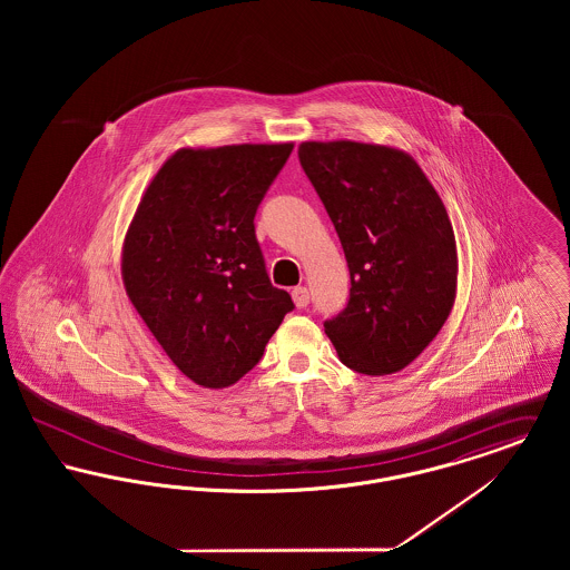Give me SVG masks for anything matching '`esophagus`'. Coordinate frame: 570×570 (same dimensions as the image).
Masks as SVG:
<instances>
[{"mask_svg": "<svg viewBox=\"0 0 570 570\" xmlns=\"http://www.w3.org/2000/svg\"><path fill=\"white\" fill-rule=\"evenodd\" d=\"M293 301H295V305H297L298 309H301V307H305V305L309 303V293H307V288H305V286H297V288L293 291Z\"/></svg>", "mask_w": 570, "mask_h": 570, "instance_id": "esophagus-1", "label": "esophagus"}]
</instances>
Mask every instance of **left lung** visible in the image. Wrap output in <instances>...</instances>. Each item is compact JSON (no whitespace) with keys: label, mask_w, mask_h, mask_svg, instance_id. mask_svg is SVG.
Instances as JSON below:
<instances>
[{"label":"left lung","mask_w":570,"mask_h":570,"mask_svg":"<svg viewBox=\"0 0 570 570\" xmlns=\"http://www.w3.org/2000/svg\"><path fill=\"white\" fill-rule=\"evenodd\" d=\"M298 160L342 242L351 298L326 321L340 361L395 374L423 353L458 297L453 224L416 160L391 145L305 140Z\"/></svg>","instance_id":"left-lung-1"}]
</instances>
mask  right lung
Wrapping results in <instances>:
<instances>
[{"label":"right lung","mask_w":570,"mask_h":570,"mask_svg":"<svg viewBox=\"0 0 570 570\" xmlns=\"http://www.w3.org/2000/svg\"><path fill=\"white\" fill-rule=\"evenodd\" d=\"M293 142L184 147L140 196L121 247L138 316L184 376L226 389L261 361L295 307L275 288L256 209Z\"/></svg>","instance_id":"1"}]
</instances>
